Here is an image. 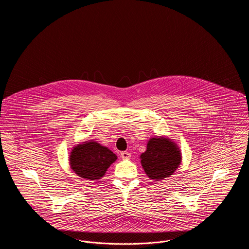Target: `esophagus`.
I'll return each mask as SVG.
<instances>
[{"mask_svg": "<svg viewBox=\"0 0 249 249\" xmlns=\"http://www.w3.org/2000/svg\"><path fill=\"white\" fill-rule=\"evenodd\" d=\"M120 156H121L122 159H130V153L128 152V151H123V152L120 153Z\"/></svg>", "mask_w": 249, "mask_h": 249, "instance_id": "esophagus-1", "label": "esophagus"}]
</instances>
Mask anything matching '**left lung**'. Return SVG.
Returning <instances> with one entry per match:
<instances>
[{"label": "left lung", "instance_id": "left-lung-1", "mask_svg": "<svg viewBox=\"0 0 249 249\" xmlns=\"http://www.w3.org/2000/svg\"><path fill=\"white\" fill-rule=\"evenodd\" d=\"M140 159L146 176L160 181L175 173L182 158L179 147L173 141L165 137H153L149 139Z\"/></svg>", "mask_w": 249, "mask_h": 249}]
</instances>
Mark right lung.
<instances>
[{
  "mask_svg": "<svg viewBox=\"0 0 249 249\" xmlns=\"http://www.w3.org/2000/svg\"><path fill=\"white\" fill-rule=\"evenodd\" d=\"M117 159L110 149L95 141L74 146L69 158L71 170L87 180L101 179Z\"/></svg>",
  "mask_w": 249,
  "mask_h": 249,
  "instance_id": "1",
  "label": "right lung"
}]
</instances>
